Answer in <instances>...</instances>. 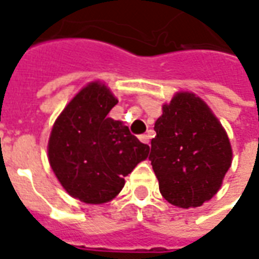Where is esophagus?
<instances>
[{"mask_svg":"<svg viewBox=\"0 0 259 259\" xmlns=\"http://www.w3.org/2000/svg\"><path fill=\"white\" fill-rule=\"evenodd\" d=\"M139 139H140V142H142V143H146V144L150 143V135H147V134H143V135H140Z\"/></svg>","mask_w":259,"mask_h":259,"instance_id":"obj_1","label":"esophagus"}]
</instances>
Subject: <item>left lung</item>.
<instances>
[{
  "label": "left lung",
  "mask_w": 259,
  "mask_h": 259,
  "mask_svg": "<svg viewBox=\"0 0 259 259\" xmlns=\"http://www.w3.org/2000/svg\"><path fill=\"white\" fill-rule=\"evenodd\" d=\"M154 130L148 159L165 200L181 208L211 200L231 166L232 151L208 105L193 93L176 94Z\"/></svg>",
  "instance_id": "1"
}]
</instances>
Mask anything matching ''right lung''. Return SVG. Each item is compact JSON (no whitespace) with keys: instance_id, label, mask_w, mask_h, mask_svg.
Returning a JSON list of instances; mask_svg holds the SVG:
<instances>
[{"instance_id":"obj_1","label":"right lung","mask_w":259,"mask_h":259,"mask_svg":"<svg viewBox=\"0 0 259 259\" xmlns=\"http://www.w3.org/2000/svg\"><path fill=\"white\" fill-rule=\"evenodd\" d=\"M117 104L107 86L92 82L63 109L48 142V159L70 196L86 204L111 201L150 147L127 125L108 117Z\"/></svg>"}]
</instances>
